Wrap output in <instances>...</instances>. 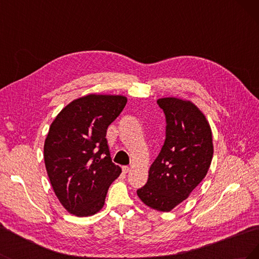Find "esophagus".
Instances as JSON below:
<instances>
[{
    "label": "esophagus",
    "mask_w": 259,
    "mask_h": 259,
    "mask_svg": "<svg viewBox=\"0 0 259 259\" xmlns=\"http://www.w3.org/2000/svg\"><path fill=\"white\" fill-rule=\"evenodd\" d=\"M122 170H123L124 174H126V173H128V171L131 170V167H130V166H123V167H122Z\"/></svg>",
    "instance_id": "34e87169"
}]
</instances>
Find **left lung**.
I'll list each match as a JSON object with an SVG mask.
<instances>
[{"mask_svg": "<svg viewBox=\"0 0 259 259\" xmlns=\"http://www.w3.org/2000/svg\"><path fill=\"white\" fill-rule=\"evenodd\" d=\"M156 103L165 114V142L137 195L149 207L169 211L206 176L213 138L205 115L191 101L167 97Z\"/></svg>", "mask_w": 259, "mask_h": 259, "instance_id": "obj_1", "label": "left lung"}]
</instances>
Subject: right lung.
Segmentation results:
<instances>
[{"label": "right lung", "mask_w": 259, "mask_h": 259, "mask_svg": "<svg viewBox=\"0 0 259 259\" xmlns=\"http://www.w3.org/2000/svg\"><path fill=\"white\" fill-rule=\"evenodd\" d=\"M126 103L121 95L91 94L70 103L53 121L44 144L45 167L55 194L70 214H96L121 174L106 134Z\"/></svg>", "instance_id": "right-lung-1"}]
</instances>
